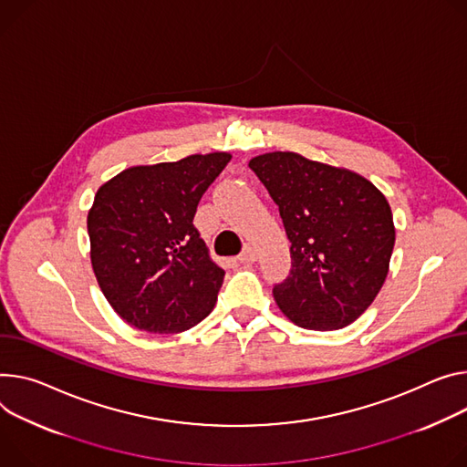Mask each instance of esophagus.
Returning <instances> with one entry per match:
<instances>
[{
	"label": "esophagus",
	"mask_w": 467,
	"mask_h": 467,
	"mask_svg": "<svg viewBox=\"0 0 467 467\" xmlns=\"http://www.w3.org/2000/svg\"><path fill=\"white\" fill-rule=\"evenodd\" d=\"M238 261H240V263H255V261H257V247L247 244V245L244 247V251L238 255Z\"/></svg>",
	"instance_id": "esophagus-1"
}]
</instances>
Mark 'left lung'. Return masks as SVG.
I'll return each instance as SVG.
<instances>
[{"mask_svg": "<svg viewBox=\"0 0 467 467\" xmlns=\"http://www.w3.org/2000/svg\"><path fill=\"white\" fill-rule=\"evenodd\" d=\"M249 167L290 240V274L274 285L279 309L306 329L352 324L388 277L395 245L388 199L361 175L296 152H266Z\"/></svg>", "mask_w": 467, "mask_h": 467, "instance_id": "left-lung-1", "label": "left lung"}]
</instances>
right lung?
<instances>
[{"instance_id":"right-lung-1","label":"right lung","mask_w":467,"mask_h":467,"mask_svg":"<svg viewBox=\"0 0 467 467\" xmlns=\"http://www.w3.org/2000/svg\"><path fill=\"white\" fill-rule=\"evenodd\" d=\"M229 152L136 165L102 184L88 216L91 265L115 313L149 333H179L214 309L223 268L193 227Z\"/></svg>"}]
</instances>
